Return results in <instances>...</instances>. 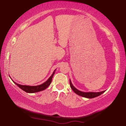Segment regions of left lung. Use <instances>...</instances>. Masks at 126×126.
Listing matches in <instances>:
<instances>
[{
  "label": "left lung",
  "mask_w": 126,
  "mask_h": 126,
  "mask_svg": "<svg viewBox=\"0 0 126 126\" xmlns=\"http://www.w3.org/2000/svg\"><path fill=\"white\" fill-rule=\"evenodd\" d=\"M70 81V88L72 89L75 93H76L77 94H78L79 96H82L84 97H86V98H89V99H92V98H94L97 97V96H99L104 93L105 92V91H101V92H81V91L78 90L76 88L74 87V86L72 85L71 81L70 80H69Z\"/></svg>",
  "instance_id": "8db88e82"
}]
</instances>
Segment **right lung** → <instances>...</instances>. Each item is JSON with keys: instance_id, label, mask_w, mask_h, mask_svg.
Returning a JSON list of instances; mask_svg holds the SVG:
<instances>
[{"instance_id": "obj_1", "label": "right lung", "mask_w": 126, "mask_h": 126, "mask_svg": "<svg viewBox=\"0 0 126 126\" xmlns=\"http://www.w3.org/2000/svg\"><path fill=\"white\" fill-rule=\"evenodd\" d=\"M55 71H56V70L53 72L52 75H51V76L50 77L49 79H48V80L46 81H45L43 84L39 85H37V86L22 85H20V84H17L14 81V82L16 85H18L20 89H22V90L25 91V92L27 93H35V92H40V91L45 90V89L47 88L50 85V84L51 82V81H52V78L53 76L54 75Z\"/></svg>"}]
</instances>
